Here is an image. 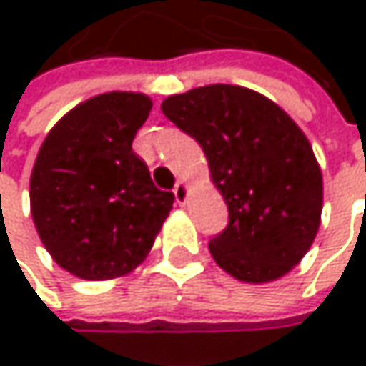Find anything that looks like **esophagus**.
I'll list each match as a JSON object with an SVG mask.
<instances>
[{
    "label": "esophagus",
    "mask_w": 366,
    "mask_h": 366,
    "mask_svg": "<svg viewBox=\"0 0 366 366\" xmlns=\"http://www.w3.org/2000/svg\"><path fill=\"white\" fill-rule=\"evenodd\" d=\"M174 197H176V201L184 205L186 203V199H188V182L186 180H180V182L176 184V188H174Z\"/></svg>",
    "instance_id": "1"
}]
</instances>
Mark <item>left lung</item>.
Here are the masks:
<instances>
[{
  "instance_id": "obj_1",
  "label": "left lung",
  "mask_w": 366,
  "mask_h": 366,
  "mask_svg": "<svg viewBox=\"0 0 366 366\" xmlns=\"http://www.w3.org/2000/svg\"><path fill=\"white\" fill-rule=\"evenodd\" d=\"M203 148L229 207L209 239L220 269L246 284L280 280L312 248L322 214V172L299 124L246 86L209 84L161 104Z\"/></svg>"
}]
</instances>
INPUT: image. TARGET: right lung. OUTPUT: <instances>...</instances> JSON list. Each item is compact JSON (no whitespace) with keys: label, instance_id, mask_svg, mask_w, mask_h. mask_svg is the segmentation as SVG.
<instances>
[{"label":"right lung","instance_id":"1","mask_svg":"<svg viewBox=\"0 0 366 366\" xmlns=\"http://www.w3.org/2000/svg\"><path fill=\"white\" fill-rule=\"evenodd\" d=\"M152 110L144 93L112 91L69 110L39 146L29 201L52 260L82 280H114L148 256L174 207L131 144Z\"/></svg>","mask_w":366,"mask_h":366}]
</instances>
